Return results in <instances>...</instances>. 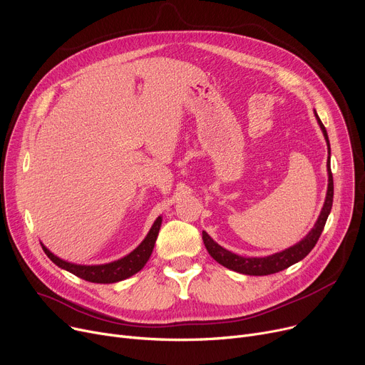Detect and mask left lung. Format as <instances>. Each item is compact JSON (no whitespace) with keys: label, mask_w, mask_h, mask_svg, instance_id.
Returning a JSON list of instances; mask_svg holds the SVG:
<instances>
[{"label":"left lung","mask_w":365,"mask_h":365,"mask_svg":"<svg viewBox=\"0 0 365 365\" xmlns=\"http://www.w3.org/2000/svg\"><path fill=\"white\" fill-rule=\"evenodd\" d=\"M317 118H318V115H317ZM318 124L324 133L325 140H327L329 153H330V142H329V136H327V130H325V127L319 118H318ZM327 170H329V189H327V197H325L324 207L321 210V215H319L315 226L312 227V231L306 235L300 242H297L296 245H293L290 248H287V250H284L281 253L267 256V257H242V256L227 252L226 248L220 247L217 242H215L212 238H210V235L207 232H202V241L205 244V248L210 253V256H212L216 262H219L222 266L227 267V269H232L235 272L245 274V275H256V277L277 274L308 256L312 248L315 247V244L318 242V240L322 234V229L325 226V222H327V217L331 212L334 185H333V175H331V168H330V157L327 161Z\"/></svg>","instance_id":"left-lung-1"}]
</instances>
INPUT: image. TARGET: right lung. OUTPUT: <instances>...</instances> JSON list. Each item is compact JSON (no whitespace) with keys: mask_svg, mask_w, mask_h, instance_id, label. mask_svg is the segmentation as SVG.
<instances>
[{"mask_svg":"<svg viewBox=\"0 0 365 365\" xmlns=\"http://www.w3.org/2000/svg\"><path fill=\"white\" fill-rule=\"evenodd\" d=\"M160 226H161V217H158L155 222H153L149 234L146 235V238L140 242V245L138 248L127 255L125 257L115 260L112 263H106V264H94V266H86V264H73L69 262H65L62 259H59L57 256H54L53 253H50L47 248L43 245L44 253L48 256V259L56 263L62 269L80 277L86 281L90 282H99V284H110V282H118L123 281L131 275H134L136 272H139L142 267L146 264L148 259L152 255L153 245H155L158 232H160Z\"/></svg>","mask_w":365,"mask_h":365,"instance_id":"1","label":"right lung"}]
</instances>
